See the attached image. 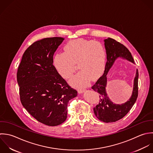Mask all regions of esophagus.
<instances>
[{"instance_id":"esophagus-1","label":"esophagus","mask_w":153,"mask_h":153,"mask_svg":"<svg viewBox=\"0 0 153 153\" xmlns=\"http://www.w3.org/2000/svg\"><path fill=\"white\" fill-rule=\"evenodd\" d=\"M85 91V89H82V88L78 89V90H77V91H78V92H79V94L83 93V92Z\"/></svg>"}]
</instances>
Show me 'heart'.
Returning a JSON list of instances; mask_svg holds the SVG:
<instances>
[{
	"label": "heart",
	"instance_id": "1",
	"mask_svg": "<svg viewBox=\"0 0 153 153\" xmlns=\"http://www.w3.org/2000/svg\"><path fill=\"white\" fill-rule=\"evenodd\" d=\"M64 52L57 53L53 61L58 73L65 79H70L76 70H80L70 80L73 86L83 87L91 79L95 81L103 74L106 64L107 53L100 42L83 39L72 40L64 47Z\"/></svg>",
	"mask_w": 153,
	"mask_h": 153
}]
</instances>
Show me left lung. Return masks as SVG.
<instances>
[{
    "label": "left lung",
    "instance_id": "left-lung-1",
    "mask_svg": "<svg viewBox=\"0 0 153 153\" xmlns=\"http://www.w3.org/2000/svg\"><path fill=\"white\" fill-rule=\"evenodd\" d=\"M104 42L107 60L103 75L92 86V89L97 92L100 96L99 103L94 108V112L100 120L105 123H112L124 117L135 103L138 95L139 74L137 70L134 79L132 94L129 100L122 104L113 103L108 97L105 91L107 74L118 58L126 59L133 63H134V60L128 49L116 40L108 38L104 40Z\"/></svg>",
    "mask_w": 153,
    "mask_h": 153
}]
</instances>
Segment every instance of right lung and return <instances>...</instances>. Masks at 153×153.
Instances as JSON below:
<instances>
[{
  "mask_svg": "<svg viewBox=\"0 0 153 153\" xmlns=\"http://www.w3.org/2000/svg\"><path fill=\"white\" fill-rule=\"evenodd\" d=\"M64 38L48 37L34 42L24 52L16 78L20 101L37 121L58 126L67 117L68 101L77 97L53 65V56Z\"/></svg>",
  "mask_w": 153,
  "mask_h": 153,
  "instance_id": "obj_1",
  "label": "right lung"
}]
</instances>
